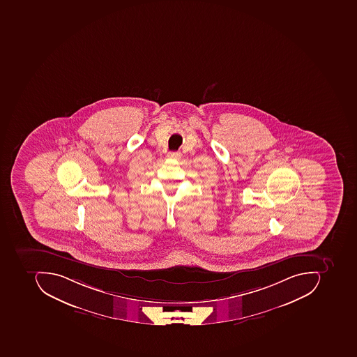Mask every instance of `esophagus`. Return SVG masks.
<instances>
[{
	"label": "esophagus",
	"instance_id": "obj_1",
	"mask_svg": "<svg viewBox=\"0 0 357 357\" xmlns=\"http://www.w3.org/2000/svg\"><path fill=\"white\" fill-rule=\"evenodd\" d=\"M181 153L180 152H169L167 154L168 159L180 160L181 159Z\"/></svg>",
	"mask_w": 357,
	"mask_h": 357
}]
</instances>
